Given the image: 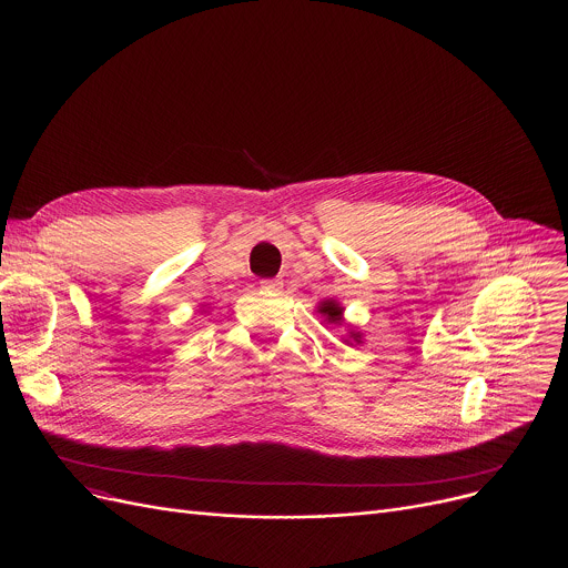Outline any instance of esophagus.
I'll return each mask as SVG.
<instances>
[{
    "mask_svg": "<svg viewBox=\"0 0 568 568\" xmlns=\"http://www.w3.org/2000/svg\"><path fill=\"white\" fill-rule=\"evenodd\" d=\"M281 287H283V283H281L278 278H267V281H261V290H263L265 294H274V292H281Z\"/></svg>",
    "mask_w": 568,
    "mask_h": 568,
    "instance_id": "34e87169",
    "label": "esophagus"
}]
</instances>
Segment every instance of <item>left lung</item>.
Returning a JSON list of instances; mask_svg holds the SVG:
<instances>
[{"instance_id": "left-lung-1", "label": "left lung", "mask_w": 568, "mask_h": 568, "mask_svg": "<svg viewBox=\"0 0 568 568\" xmlns=\"http://www.w3.org/2000/svg\"><path fill=\"white\" fill-rule=\"evenodd\" d=\"M318 312L325 316L327 323H338V325H341V321H343V307H341L336 301H323V303L318 305ZM349 338L356 341V343H361V334L354 332V329L349 332Z\"/></svg>"}]
</instances>
